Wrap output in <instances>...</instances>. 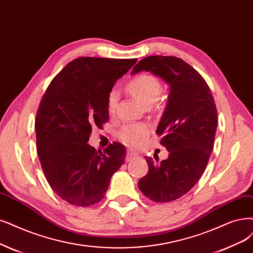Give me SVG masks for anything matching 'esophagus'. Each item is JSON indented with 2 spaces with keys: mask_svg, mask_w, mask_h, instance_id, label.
Wrapping results in <instances>:
<instances>
[{
  "mask_svg": "<svg viewBox=\"0 0 253 253\" xmlns=\"http://www.w3.org/2000/svg\"><path fill=\"white\" fill-rule=\"evenodd\" d=\"M137 156V153H135V152H133L132 150H129L128 152H127V157H126V161H131L132 158H134V157H136Z\"/></svg>",
  "mask_w": 253,
  "mask_h": 253,
  "instance_id": "obj_1",
  "label": "esophagus"
}]
</instances>
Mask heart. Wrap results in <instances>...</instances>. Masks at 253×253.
Masks as SVG:
<instances>
[{
    "label": "heart",
    "mask_w": 253,
    "mask_h": 253,
    "mask_svg": "<svg viewBox=\"0 0 253 253\" xmlns=\"http://www.w3.org/2000/svg\"><path fill=\"white\" fill-rule=\"evenodd\" d=\"M131 95L145 106H150L157 100L162 92V83L156 77L149 74H142L129 81L127 85ZM119 93L116 89H111L107 96V110L110 114L116 111ZM148 128L141 124H130L121 129L120 138L124 143L137 146L141 145L148 136Z\"/></svg>",
    "instance_id": "heart-1"
}]
</instances>
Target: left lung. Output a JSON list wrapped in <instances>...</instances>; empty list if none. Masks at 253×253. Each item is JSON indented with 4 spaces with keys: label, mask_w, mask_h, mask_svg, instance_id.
<instances>
[{
    "label": "left lung",
    "mask_w": 253,
    "mask_h": 253,
    "mask_svg": "<svg viewBox=\"0 0 253 253\" xmlns=\"http://www.w3.org/2000/svg\"><path fill=\"white\" fill-rule=\"evenodd\" d=\"M150 72L169 84L170 92L156 133L169 157L145 156L149 170L138 189L155 202H171L188 193L202 176L213 148L218 112L208 83L190 64L174 56H149L132 75Z\"/></svg>",
    "instance_id": "obj_1"
}]
</instances>
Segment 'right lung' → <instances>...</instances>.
Segmentation results:
<instances>
[{"label":"right lung","instance_id":"1","mask_svg":"<svg viewBox=\"0 0 253 253\" xmlns=\"http://www.w3.org/2000/svg\"><path fill=\"white\" fill-rule=\"evenodd\" d=\"M137 59L80 57L65 65L46 88L35 119L37 154L46 180L72 205L101 201L112 174L124 164L126 149L89 146L93 127L108 121L107 96Z\"/></svg>","mask_w":253,"mask_h":253}]
</instances>
